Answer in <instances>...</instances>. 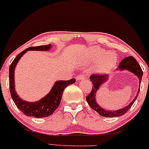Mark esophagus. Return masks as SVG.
<instances>
[{
    "mask_svg": "<svg viewBox=\"0 0 149 149\" xmlns=\"http://www.w3.org/2000/svg\"><path fill=\"white\" fill-rule=\"evenodd\" d=\"M85 78H86L85 75L80 74V75H79V76H78L76 77V80L79 81V80H82V79H84Z\"/></svg>",
    "mask_w": 149,
    "mask_h": 149,
    "instance_id": "1",
    "label": "esophagus"
}]
</instances>
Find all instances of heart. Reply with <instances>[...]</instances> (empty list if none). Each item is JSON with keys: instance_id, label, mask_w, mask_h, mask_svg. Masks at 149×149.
<instances>
[{"instance_id": "obj_1", "label": "heart", "mask_w": 149, "mask_h": 149, "mask_svg": "<svg viewBox=\"0 0 149 149\" xmlns=\"http://www.w3.org/2000/svg\"><path fill=\"white\" fill-rule=\"evenodd\" d=\"M84 61L95 65L94 71L96 73H108L114 68L118 58L113 52H107L100 47H93L84 58Z\"/></svg>"}]
</instances>
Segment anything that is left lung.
I'll return each mask as SVG.
<instances>
[{
  "mask_svg": "<svg viewBox=\"0 0 149 149\" xmlns=\"http://www.w3.org/2000/svg\"><path fill=\"white\" fill-rule=\"evenodd\" d=\"M118 69H117L116 70H128L133 73H134L135 76H137V78H139V82L140 84L142 81V78L143 75V71L141 69L140 65L137 63L136 60L134 57L133 56H129V57L125 58V59H123L120 62L119 64V66L118 67ZM90 80L91 81V82L93 83V88L92 90L87 96L86 97V102H88V105L91 107V108L93 109L94 111H97L98 113L100 116L107 117V118H113V117H119L121 116H123L124 114H125L129 109L132 107V105L135 100L137 99V95L139 94V91H140V87H139L138 91H137V95L135 97V98L133 100V101L130 103L129 104H128L127 107H125V108L118 109L117 111H108L106 109H102V107L99 106V104L96 102L95 100V95H96L97 91H98L100 86L103 83H104L106 81L109 79V75H100V74H93L89 77Z\"/></svg>",
  "mask_w": 149,
  "mask_h": 149,
  "instance_id": "1",
  "label": "left lung"
}]
</instances>
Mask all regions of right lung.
Segmentation results:
<instances>
[{
	"label": "right lung",
	"instance_id": "obj_1",
	"mask_svg": "<svg viewBox=\"0 0 149 149\" xmlns=\"http://www.w3.org/2000/svg\"><path fill=\"white\" fill-rule=\"evenodd\" d=\"M52 47V45H41L38 47H31L22 52H20L9 66V90L15 104L20 111L27 116H32L36 118H45L54 113L56 109L61 103L62 95L65 88L69 84H73L76 82V79L72 78L69 80H58L56 81L53 86L49 93L39 101L34 102L22 100L18 96L15 90L14 83V69L19 61L20 58L25 54L27 51H48Z\"/></svg>",
	"mask_w": 149,
	"mask_h": 149
}]
</instances>
